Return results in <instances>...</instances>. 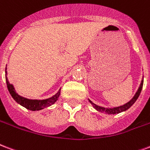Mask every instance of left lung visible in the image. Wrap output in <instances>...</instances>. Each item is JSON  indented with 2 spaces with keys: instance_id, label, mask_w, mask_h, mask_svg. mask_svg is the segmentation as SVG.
<instances>
[{
  "instance_id": "8db88e82",
  "label": "left lung",
  "mask_w": 150,
  "mask_h": 150,
  "mask_svg": "<svg viewBox=\"0 0 150 150\" xmlns=\"http://www.w3.org/2000/svg\"><path fill=\"white\" fill-rule=\"evenodd\" d=\"M142 86H143V79L142 80L140 86L139 87V89L137 90V92H136V93L133 97V98H132L131 100H129L127 103H126V104H124L123 105L119 106V107H114V108H104V107H101V106L97 105H95L94 103L92 102L90 100H89V101H90V104L93 106V108H95L97 111H98V112L106 113V114H118V113H120L122 112H124V111L127 110L129 108H131V106L133 105L134 103L135 102L136 100L138 99V98H139V95H140L142 89Z\"/></svg>"
}]
</instances>
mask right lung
<instances>
[{"label": "right lung", "instance_id": "right-lung-1", "mask_svg": "<svg viewBox=\"0 0 150 150\" xmlns=\"http://www.w3.org/2000/svg\"><path fill=\"white\" fill-rule=\"evenodd\" d=\"M5 73H6V76H5V79H6L7 87L9 93L11 95L12 98L16 101L18 104H19L20 105L23 106L24 108L27 109L31 111H38L42 110L43 108H47L49 106L53 105L59 98V96L60 94V89L59 91L57 92L55 95H53L51 98H48V99H45V100H32V99H28V98H23L22 96L19 95L18 93L16 92L15 88L12 84L9 83L8 79L7 78V71L5 70Z\"/></svg>", "mask_w": 150, "mask_h": 150}]
</instances>
